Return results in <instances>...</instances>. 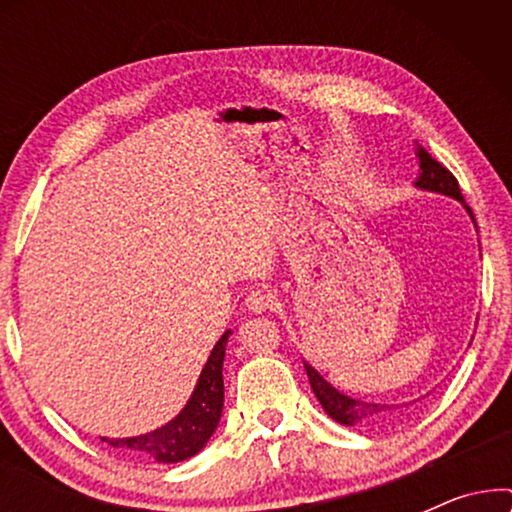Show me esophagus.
I'll return each instance as SVG.
<instances>
[{"instance_id": "esophagus-1", "label": "esophagus", "mask_w": 512, "mask_h": 512, "mask_svg": "<svg viewBox=\"0 0 512 512\" xmlns=\"http://www.w3.org/2000/svg\"><path fill=\"white\" fill-rule=\"evenodd\" d=\"M244 305H247L249 312L261 314V312L270 310V307H272V296H270L268 291H263V289H251L247 293V298H244Z\"/></svg>"}]
</instances>
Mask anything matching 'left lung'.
Instances as JSON below:
<instances>
[{
	"label": "left lung",
	"mask_w": 512,
	"mask_h": 512,
	"mask_svg": "<svg viewBox=\"0 0 512 512\" xmlns=\"http://www.w3.org/2000/svg\"><path fill=\"white\" fill-rule=\"evenodd\" d=\"M415 153L419 160V177L415 181V186L422 188V191L450 195V198L459 200L473 219L471 207L466 205L464 195H461V191H459V181L454 179V174L447 170V167L440 165L436 158H431V153L426 151L424 146L417 144ZM473 223H475V219H473ZM303 366L307 370V377H310L314 396H317L321 408H324L328 412V417L335 419V422H340L345 426H382V424L396 422V419L403 415V405L368 403V401H359V398L345 396V394H340L333 384H328L324 377H321L317 370L310 366V363L303 361Z\"/></svg>",
	"instance_id": "8db88e82"
}]
</instances>
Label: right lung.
Masks as SVG:
<instances>
[{
  "label": "right lung",
  "mask_w": 512,
  "mask_h": 512,
  "mask_svg": "<svg viewBox=\"0 0 512 512\" xmlns=\"http://www.w3.org/2000/svg\"><path fill=\"white\" fill-rule=\"evenodd\" d=\"M228 335L230 331L223 333L214 345L191 398L177 417L142 436L102 440H107L111 447L135 454V457L153 459L158 464H177L198 454L212 438L223 412V359H226Z\"/></svg>",
  "instance_id": "add662e5"
}]
</instances>
